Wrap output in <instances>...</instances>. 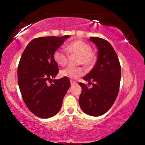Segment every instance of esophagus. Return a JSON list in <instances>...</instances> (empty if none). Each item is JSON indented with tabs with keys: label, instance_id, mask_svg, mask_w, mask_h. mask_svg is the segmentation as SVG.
Here are the masks:
<instances>
[{
	"label": "esophagus",
	"instance_id": "obj_1",
	"mask_svg": "<svg viewBox=\"0 0 145 145\" xmlns=\"http://www.w3.org/2000/svg\"><path fill=\"white\" fill-rule=\"evenodd\" d=\"M70 82H71V85H73V84H74L76 83L75 81H73V80H70Z\"/></svg>",
	"mask_w": 145,
	"mask_h": 145
}]
</instances>
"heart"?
I'll use <instances>...</instances> for the list:
<instances>
[{"label":"heart","mask_w":145,"mask_h":145,"mask_svg":"<svg viewBox=\"0 0 145 145\" xmlns=\"http://www.w3.org/2000/svg\"><path fill=\"white\" fill-rule=\"evenodd\" d=\"M65 50L57 49L54 52L53 57L55 62L60 66H65L68 63V54L77 55V63L82 64L87 68L91 67L96 61V57L91 52L92 48L89 45L80 40H75L65 46ZM84 70L80 67H68L61 70L62 77L76 79L82 76Z\"/></svg>","instance_id":"b5f03b06"}]
</instances>
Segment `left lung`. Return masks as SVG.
I'll return each mask as SVG.
<instances>
[{"mask_svg":"<svg viewBox=\"0 0 145 145\" xmlns=\"http://www.w3.org/2000/svg\"><path fill=\"white\" fill-rule=\"evenodd\" d=\"M89 40L97 46L98 57L91 72L83 77L93 88L79 82L82 93L78 99L80 107L86 114L99 116L109 111L116 99L121 79V67L113 47L107 41L98 37Z\"/></svg>","mask_w":145,"mask_h":145,"instance_id":"8db88e82","label":"left lung"}]
</instances>
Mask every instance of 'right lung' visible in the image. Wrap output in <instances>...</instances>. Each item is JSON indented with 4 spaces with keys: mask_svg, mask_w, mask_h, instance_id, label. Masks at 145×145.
I'll return each instance as SVG.
<instances>
[{
    "mask_svg": "<svg viewBox=\"0 0 145 145\" xmlns=\"http://www.w3.org/2000/svg\"><path fill=\"white\" fill-rule=\"evenodd\" d=\"M69 35L35 38L24 50L18 67V82L22 97L31 112L48 118L61 109L63 98L70 86L67 77L52 80L59 72L54 52ZM54 81L50 85L48 82Z\"/></svg>",
    "mask_w": 145,
    "mask_h": 145,
    "instance_id": "1",
    "label": "right lung"
}]
</instances>
